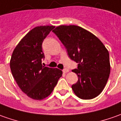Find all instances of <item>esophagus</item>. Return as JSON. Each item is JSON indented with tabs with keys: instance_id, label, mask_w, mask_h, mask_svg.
<instances>
[{
	"instance_id": "34e87169",
	"label": "esophagus",
	"mask_w": 121,
	"mask_h": 121,
	"mask_svg": "<svg viewBox=\"0 0 121 121\" xmlns=\"http://www.w3.org/2000/svg\"><path fill=\"white\" fill-rule=\"evenodd\" d=\"M69 71V69H64V70H63V73H67Z\"/></svg>"
}]
</instances>
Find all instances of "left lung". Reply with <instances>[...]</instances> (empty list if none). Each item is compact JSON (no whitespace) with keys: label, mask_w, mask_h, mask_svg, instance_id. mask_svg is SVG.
Masks as SVG:
<instances>
[{"label":"left lung","mask_w":121,"mask_h":121,"mask_svg":"<svg viewBox=\"0 0 121 121\" xmlns=\"http://www.w3.org/2000/svg\"><path fill=\"white\" fill-rule=\"evenodd\" d=\"M65 47L70 59L78 64L72 70L78 81L71 88L79 98L97 97L109 79L111 65L109 54L101 41L80 26H59L53 30Z\"/></svg>","instance_id":"1"}]
</instances>
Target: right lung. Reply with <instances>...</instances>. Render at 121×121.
<instances>
[{
  "mask_svg": "<svg viewBox=\"0 0 121 121\" xmlns=\"http://www.w3.org/2000/svg\"><path fill=\"white\" fill-rule=\"evenodd\" d=\"M54 26L35 27L20 41L12 54L10 67L20 89L35 100L43 99L52 93L62 76V71L42 65L43 40Z\"/></svg>",
  "mask_w": 121,
  "mask_h": 121,
  "instance_id": "obj_1",
  "label": "right lung"
}]
</instances>
